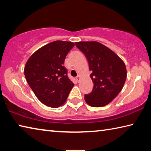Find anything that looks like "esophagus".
I'll return each mask as SVG.
<instances>
[{
	"instance_id": "esophagus-1",
	"label": "esophagus",
	"mask_w": 151,
	"mask_h": 151,
	"mask_svg": "<svg viewBox=\"0 0 151 151\" xmlns=\"http://www.w3.org/2000/svg\"><path fill=\"white\" fill-rule=\"evenodd\" d=\"M80 78H81L80 75H77V76H76V81L78 82L79 81H80Z\"/></svg>"
}]
</instances>
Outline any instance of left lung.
Returning <instances> with one entry per match:
<instances>
[{
	"instance_id": "1",
	"label": "left lung",
	"mask_w": 151,
	"mask_h": 151,
	"mask_svg": "<svg viewBox=\"0 0 151 151\" xmlns=\"http://www.w3.org/2000/svg\"><path fill=\"white\" fill-rule=\"evenodd\" d=\"M75 45L85 55L91 78L94 83L90 94L85 100L93 107L109 104L121 91L127 78L124 63L113 51L96 41L76 42Z\"/></svg>"
}]
</instances>
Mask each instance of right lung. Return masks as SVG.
<instances>
[{
  "instance_id": "add662e5",
  "label": "right lung",
  "mask_w": 151,
  "mask_h": 151,
  "mask_svg": "<svg viewBox=\"0 0 151 151\" xmlns=\"http://www.w3.org/2000/svg\"><path fill=\"white\" fill-rule=\"evenodd\" d=\"M74 46L72 42L56 40L40 48L27 60L25 78L36 96L45 105L52 108L63 105L73 87L64 62Z\"/></svg>"
}]
</instances>
